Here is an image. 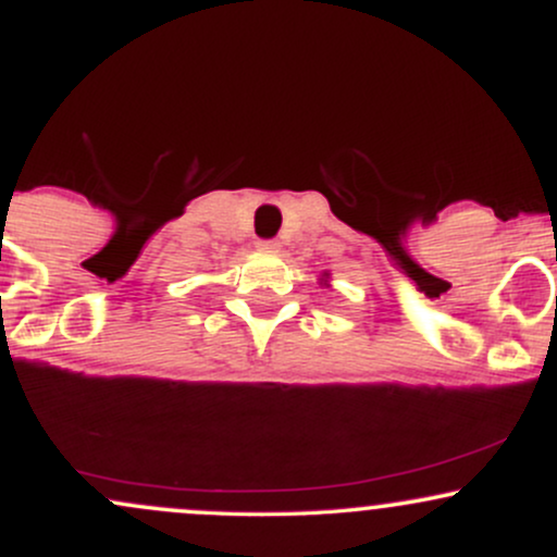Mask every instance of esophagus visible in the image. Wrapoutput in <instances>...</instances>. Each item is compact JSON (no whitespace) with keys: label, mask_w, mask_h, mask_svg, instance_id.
<instances>
[{"label":"esophagus","mask_w":557,"mask_h":557,"mask_svg":"<svg viewBox=\"0 0 557 557\" xmlns=\"http://www.w3.org/2000/svg\"><path fill=\"white\" fill-rule=\"evenodd\" d=\"M257 248H259V251H264V253H277L280 243L277 240H259Z\"/></svg>","instance_id":"esophagus-1"}]
</instances>
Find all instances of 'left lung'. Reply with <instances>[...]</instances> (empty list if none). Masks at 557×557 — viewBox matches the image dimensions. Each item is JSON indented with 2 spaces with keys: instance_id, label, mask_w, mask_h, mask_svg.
<instances>
[{
  "instance_id": "obj_1",
  "label": "left lung",
  "mask_w": 557,
  "mask_h": 557,
  "mask_svg": "<svg viewBox=\"0 0 557 557\" xmlns=\"http://www.w3.org/2000/svg\"><path fill=\"white\" fill-rule=\"evenodd\" d=\"M324 277H327V274H324Z\"/></svg>"
}]
</instances>
